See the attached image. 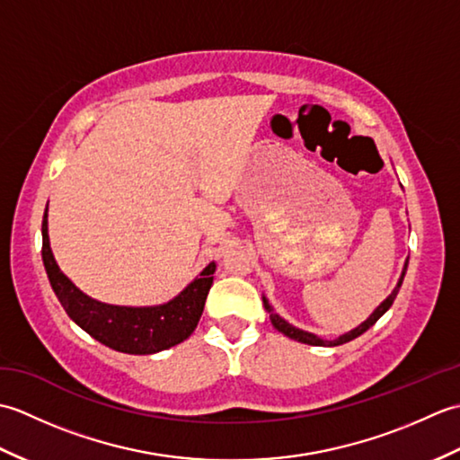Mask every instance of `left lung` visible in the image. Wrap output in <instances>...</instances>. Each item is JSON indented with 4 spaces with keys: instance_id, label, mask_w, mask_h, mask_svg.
<instances>
[{
    "instance_id": "obj_1",
    "label": "left lung",
    "mask_w": 460,
    "mask_h": 460,
    "mask_svg": "<svg viewBox=\"0 0 460 460\" xmlns=\"http://www.w3.org/2000/svg\"><path fill=\"white\" fill-rule=\"evenodd\" d=\"M405 270H407V262H405V267H403V272H402V279H399V282H397V287L394 288V292L392 295H389L384 302H381V305L374 310V314H371L364 324H359L356 330H351V332H348V334H344V336H340L338 340H322V338H318V336H314V334H310V332H305V330H298V328H295V326H290L287 320H282L279 314H275V312H272V308H270V305L269 302L262 298V302H265V308L269 310V314H270V322H272V326H275L279 332H282V334L285 336H288L290 340H296V341H302V344H308V346H340V344H346V341H349V340H354V338H358V336H361L364 334L366 330H369L371 326L376 324V322L385 314V312L389 310V306L394 305V300H395V296H397V292H399V287H402V282H403V277H405Z\"/></svg>"
}]
</instances>
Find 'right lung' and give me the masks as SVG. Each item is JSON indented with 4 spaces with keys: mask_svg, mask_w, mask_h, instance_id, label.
<instances>
[{
    "mask_svg": "<svg viewBox=\"0 0 460 460\" xmlns=\"http://www.w3.org/2000/svg\"><path fill=\"white\" fill-rule=\"evenodd\" d=\"M43 265L49 282L61 302L65 312L75 320L86 334H91L101 344L124 354H155L168 349L180 341L188 340L198 326L205 298L213 285L215 262H209L201 275L185 288L180 296L168 305L150 308L112 306L93 300L76 288L53 259L47 235V209L43 215Z\"/></svg>",
    "mask_w": 460,
    "mask_h": 460,
    "instance_id": "right-lung-1",
    "label": "right lung"
}]
</instances>
